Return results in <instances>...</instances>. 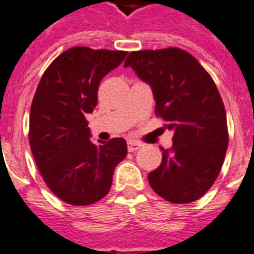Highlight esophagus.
<instances>
[{
	"label": "esophagus",
	"instance_id": "obj_1",
	"mask_svg": "<svg viewBox=\"0 0 254 254\" xmlns=\"http://www.w3.org/2000/svg\"><path fill=\"white\" fill-rule=\"evenodd\" d=\"M141 143L139 142H135V141H129L127 142V151H135V150H138V148H141Z\"/></svg>",
	"mask_w": 254,
	"mask_h": 254
}]
</instances>
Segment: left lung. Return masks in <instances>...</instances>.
I'll return each mask as SVG.
<instances>
[{
  "mask_svg": "<svg viewBox=\"0 0 254 254\" xmlns=\"http://www.w3.org/2000/svg\"><path fill=\"white\" fill-rule=\"evenodd\" d=\"M124 66L151 86L156 116L174 130V145L162 147V163L148 183L172 203L201 198L219 175L228 146L226 109L213 78L190 53L172 47L131 52Z\"/></svg>",
  "mask_w": 254,
  "mask_h": 254,
  "instance_id": "1",
  "label": "left lung"
}]
</instances>
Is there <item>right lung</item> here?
Returning a JSON list of instances; mask_svg holds the SVG:
<instances>
[{
  "label": "right lung",
  "mask_w": 254,
  "mask_h": 254,
  "mask_svg": "<svg viewBox=\"0 0 254 254\" xmlns=\"http://www.w3.org/2000/svg\"><path fill=\"white\" fill-rule=\"evenodd\" d=\"M124 51L73 47L43 74L32 99L30 147L43 180L61 201L91 205L106 197L115 168L127 156L124 138L95 145L86 115L99 83L127 57Z\"/></svg>",
  "instance_id": "1"
}]
</instances>
